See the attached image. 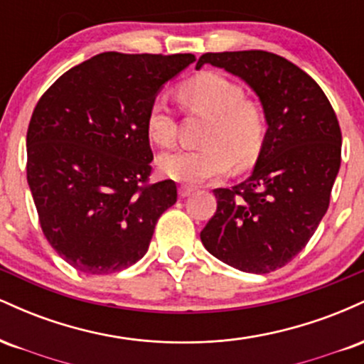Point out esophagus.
Instances as JSON below:
<instances>
[{"instance_id": "1", "label": "esophagus", "mask_w": 364, "mask_h": 364, "mask_svg": "<svg viewBox=\"0 0 364 364\" xmlns=\"http://www.w3.org/2000/svg\"><path fill=\"white\" fill-rule=\"evenodd\" d=\"M193 191V186H179V196H181V198H186V196H190Z\"/></svg>"}]
</instances>
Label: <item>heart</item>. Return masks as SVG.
Here are the masks:
<instances>
[{
    "instance_id": "heart-1",
    "label": "heart",
    "mask_w": 364,
    "mask_h": 364,
    "mask_svg": "<svg viewBox=\"0 0 364 364\" xmlns=\"http://www.w3.org/2000/svg\"><path fill=\"white\" fill-rule=\"evenodd\" d=\"M178 97L188 111L208 118L202 149H178L159 157V169L181 183H202L223 176L232 164L252 166L265 136V121L255 104L245 101V90L220 73H200L183 83ZM149 139L161 147L176 140V123L168 104L156 99L145 119Z\"/></svg>"
}]
</instances>
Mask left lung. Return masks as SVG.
Masks as SVG:
<instances>
[{
  "label": "left lung",
  "mask_w": 364,
  "mask_h": 364,
  "mask_svg": "<svg viewBox=\"0 0 364 364\" xmlns=\"http://www.w3.org/2000/svg\"><path fill=\"white\" fill-rule=\"evenodd\" d=\"M257 94L267 132L248 179L217 188V210L200 232L210 255L241 272L281 269L306 246L328 208L342 135L327 95L310 75L267 51L207 53Z\"/></svg>",
  "instance_id": "left-lung-1"
}]
</instances>
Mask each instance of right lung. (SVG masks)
Listing matches in <instances>:
<instances>
[{
	"instance_id": "1",
	"label": "right lung",
	"mask_w": 364,
	"mask_h": 364,
	"mask_svg": "<svg viewBox=\"0 0 364 364\" xmlns=\"http://www.w3.org/2000/svg\"><path fill=\"white\" fill-rule=\"evenodd\" d=\"M193 54L102 53L46 90L27 132V181L49 245L73 269L119 272L147 253L173 179L145 185L147 111Z\"/></svg>"
}]
</instances>
